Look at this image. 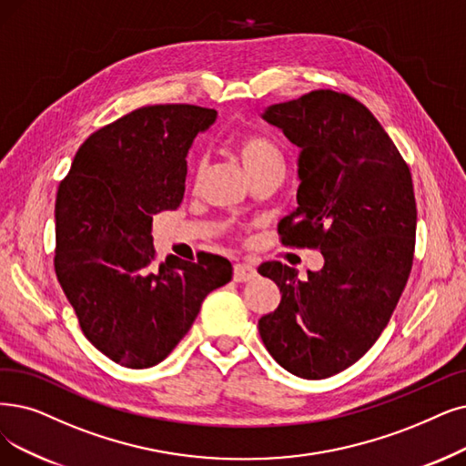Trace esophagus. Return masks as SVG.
Returning a JSON list of instances; mask_svg holds the SVG:
<instances>
[{"mask_svg": "<svg viewBox=\"0 0 466 466\" xmlns=\"http://www.w3.org/2000/svg\"><path fill=\"white\" fill-rule=\"evenodd\" d=\"M256 277V269L250 264H237L233 269V281L235 283H248Z\"/></svg>", "mask_w": 466, "mask_h": 466, "instance_id": "34e87169", "label": "esophagus"}]
</instances>
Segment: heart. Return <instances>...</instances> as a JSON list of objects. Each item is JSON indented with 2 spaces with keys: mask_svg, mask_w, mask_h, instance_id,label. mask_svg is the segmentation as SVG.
<instances>
[{
  "mask_svg": "<svg viewBox=\"0 0 466 466\" xmlns=\"http://www.w3.org/2000/svg\"><path fill=\"white\" fill-rule=\"evenodd\" d=\"M235 151H237L240 164H243L247 176H250L258 170L271 168V166H281L283 168L281 151H279V148L266 137L247 136V137L237 141Z\"/></svg>",
  "mask_w": 466,
  "mask_h": 466,
  "instance_id": "heart-1",
  "label": "heart"
}]
</instances>
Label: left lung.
<instances>
[{"instance_id": "1", "label": "left lung", "mask_w": 466, "mask_h": 466, "mask_svg": "<svg viewBox=\"0 0 466 466\" xmlns=\"http://www.w3.org/2000/svg\"><path fill=\"white\" fill-rule=\"evenodd\" d=\"M262 118L300 148L298 208L279 235L319 248L325 264L306 281L281 262L258 268L281 290L259 337L289 373L327 379L365 356L398 306L415 252L413 179L373 113L346 93L311 91Z\"/></svg>"}]
</instances>
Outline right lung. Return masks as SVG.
<instances>
[{"instance_id": "right-lung-1", "label": "right lung", "mask_w": 466, "mask_h": 466, "mask_svg": "<svg viewBox=\"0 0 466 466\" xmlns=\"http://www.w3.org/2000/svg\"><path fill=\"white\" fill-rule=\"evenodd\" d=\"M218 113L151 105L91 134L55 200V273L86 339L106 358L147 369L168 358L202 300L231 281L207 254L155 264L153 216L183 200L187 153Z\"/></svg>"}]
</instances>
